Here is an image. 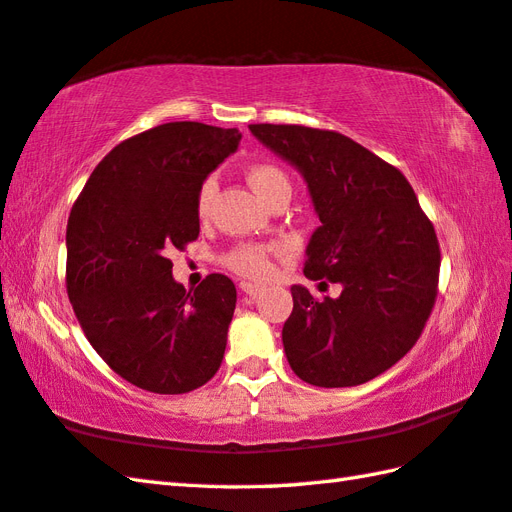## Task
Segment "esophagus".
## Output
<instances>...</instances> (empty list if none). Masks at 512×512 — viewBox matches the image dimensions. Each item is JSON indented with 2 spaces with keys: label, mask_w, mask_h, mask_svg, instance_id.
<instances>
[{
  "label": "esophagus",
  "mask_w": 512,
  "mask_h": 512,
  "mask_svg": "<svg viewBox=\"0 0 512 512\" xmlns=\"http://www.w3.org/2000/svg\"><path fill=\"white\" fill-rule=\"evenodd\" d=\"M239 288H242V292H244V295H248V297L262 295V290H264L259 284H253V281H242V284H239Z\"/></svg>",
  "instance_id": "34e87169"
}]
</instances>
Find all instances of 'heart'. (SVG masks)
Segmentation results:
<instances>
[{
	"label": "heart",
	"instance_id": "obj_1",
	"mask_svg": "<svg viewBox=\"0 0 512 512\" xmlns=\"http://www.w3.org/2000/svg\"><path fill=\"white\" fill-rule=\"evenodd\" d=\"M246 178L250 182V187L259 193V198L266 202L273 198L275 193L290 189V180L286 173L275 165H268V162H259V165L250 167L246 171ZM215 193H217V180L206 178L198 193V211L202 215L209 213ZM226 266L239 275L255 277V279H262L270 273V262L266 257V250L262 246H253V244H244L231 250V253L226 255Z\"/></svg>",
	"mask_w": 512,
	"mask_h": 512
}]
</instances>
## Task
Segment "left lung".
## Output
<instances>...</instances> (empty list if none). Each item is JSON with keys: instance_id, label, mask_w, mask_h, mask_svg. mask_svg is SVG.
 <instances>
[{"instance_id": "8db88e82", "label": "left lung", "mask_w": 512, "mask_h": 512, "mask_svg": "<svg viewBox=\"0 0 512 512\" xmlns=\"http://www.w3.org/2000/svg\"><path fill=\"white\" fill-rule=\"evenodd\" d=\"M248 129L308 187L321 226L303 275L341 284L339 297L321 301L290 288L281 341L292 372L317 387L363 385L422 334L438 290L436 231L407 178L352 138L301 125Z\"/></svg>"}]
</instances>
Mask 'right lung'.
Returning a JSON list of instances; mask_svg holds the SVG:
<instances>
[{"mask_svg":"<svg viewBox=\"0 0 512 512\" xmlns=\"http://www.w3.org/2000/svg\"><path fill=\"white\" fill-rule=\"evenodd\" d=\"M242 134L204 123L158 125L116 145L74 202L68 297L88 341L129 383L187 394L215 376L237 290L209 275L195 290L173 279V248L200 233L202 182Z\"/></svg>","mask_w":512,"mask_h":512,"instance_id":"right-lung-1","label":"right lung"}]
</instances>
